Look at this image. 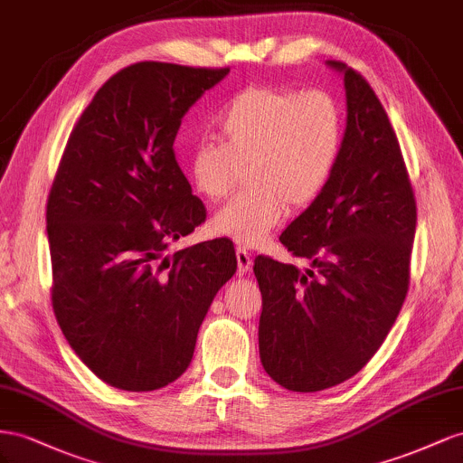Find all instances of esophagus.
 Returning a JSON list of instances; mask_svg holds the SVG:
<instances>
[{
    "label": "esophagus",
    "instance_id": "34e87169",
    "mask_svg": "<svg viewBox=\"0 0 463 463\" xmlns=\"http://www.w3.org/2000/svg\"><path fill=\"white\" fill-rule=\"evenodd\" d=\"M236 263H239V275H246L252 269V256L244 248H236Z\"/></svg>",
    "mask_w": 463,
    "mask_h": 463
}]
</instances>
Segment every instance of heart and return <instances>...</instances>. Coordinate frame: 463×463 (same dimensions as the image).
I'll return each instance as SVG.
<instances>
[{
    "instance_id": "b5f03b06",
    "label": "heart",
    "mask_w": 463,
    "mask_h": 463,
    "mask_svg": "<svg viewBox=\"0 0 463 463\" xmlns=\"http://www.w3.org/2000/svg\"><path fill=\"white\" fill-rule=\"evenodd\" d=\"M222 141H197L188 156L190 182L202 197L227 195L246 166V190L215 211L213 234L254 248L287 213L318 200L343 145V114L324 90L254 87L234 95L215 118Z\"/></svg>"
}]
</instances>
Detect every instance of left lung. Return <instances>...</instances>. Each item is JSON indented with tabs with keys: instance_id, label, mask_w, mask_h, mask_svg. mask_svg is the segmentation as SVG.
Returning <instances> with one entry per match:
<instances>
[{
	"instance_id": "left-lung-1",
	"label": "left lung",
	"mask_w": 463,
	"mask_h": 463,
	"mask_svg": "<svg viewBox=\"0 0 463 463\" xmlns=\"http://www.w3.org/2000/svg\"><path fill=\"white\" fill-rule=\"evenodd\" d=\"M343 75L347 124L327 188L279 236L297 269L258 256V327L266 373L290 392L354 376L384 343L409 287L417 207L388 114L361 73Z\"/></svg>"
}]
</instances>
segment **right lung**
Returning a JSON list of instances; mask_svg holds the SVG:
<instances>
[{"label":"right lung","mask_w":463,"mask_h":463,"mask_svg":"<svg viewBox=\"0 0 463 463\" xmlns=\"http://www.w3.org/2000/svg\"><path fill=\"white\" fill-rule=\"evenodd\" d=\"M229 70L141 61L104 83L79 118L52 184V305L75 354L128 392L186 371L217 290L236 271L222 241L165 256L205 221L175 156L182 118Z\"/></svg>","instance_id":"obj_1"}]
</instances>
